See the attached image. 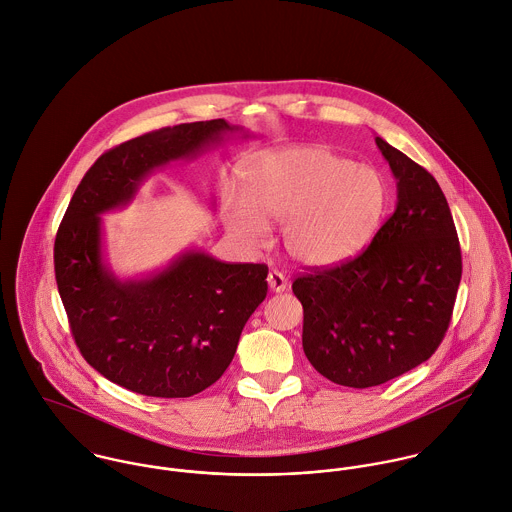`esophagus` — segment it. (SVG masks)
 Listing matches in <instances>:
<instances>
[{"mask_svg": "<svg viewBox=\"0 0 512 512\" xmlns=\"http://www.w3.org/2000/svg\"><path fill=\"white\" fill-rule=\"evenodd\" d=\"M268 286H270L272 292L280 294V292H284V290L288 288V280H286V276H284L282 272L270 270V272H268Z\"/></svg>", "mask_w": 512, "mask_h": 512, "instance_id": "esophagus-1", "label": "esophagus"}]
</instances>
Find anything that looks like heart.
I'll return each mask as SVG.
<instances>
[{
	"instance_id": "b5f03b06",
	"label": "heart",
	"mask_w": 512,
	"mask_h": 512,
	"mask_svg": "<svg viewBox=\"0 0 512 512\" xmlns=\"http://www.w3.org/2000/svg\"><path fill=\"white\" fill-rule=\"evenodd\" d=\"M242 197L230 196V228L250 246L282 222L286 252L304 266L326 268L357 256L375 236L387 202L383 174L328 147H292L258 157L242 174Z\"/></svg>"
}]
</instances>
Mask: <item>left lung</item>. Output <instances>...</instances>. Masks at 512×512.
Masks as SVG:
<instances>
[{"mask_svg": "<svg viewBox=\"0 0 512 512\" xmlns=\"http://www.w3.org/2000/svg\"><path fill=\"white\" fill-rule=\"evenodd\" d=\"M397 178V206L371 244L292 284L304 306L310 363L345 387H373L427 361L445 338L463 262L447 198L433 174L375 137Z\"/></svg>", "mask_w": 512, "mask_h": 512, "instance_id": "obj_1", "label": "left lung"}]
</instances>
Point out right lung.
Returning <instances> with one entry per match:
<instances>
[{
  "label": "right lung",
  "instance_id": "obj_1",
  "mask_svg": "<svg viewBox=\"0 0 512 512\" xmlns=\"http://www.w3.org/2000/svg\"><path fill=\"white\" fill-rule=\"evenodd\" d=\"M240 131L224 119L151 131L103 153L79 182L53 248L55 280L85 361L149 397H190L230 365L268 292L266 264L188 250L145 280H119L101 250V216L127 204L149 172Z\"/></svg>",
  "mask_w": 512,
  "mask_h": 512
}]
</instances>
